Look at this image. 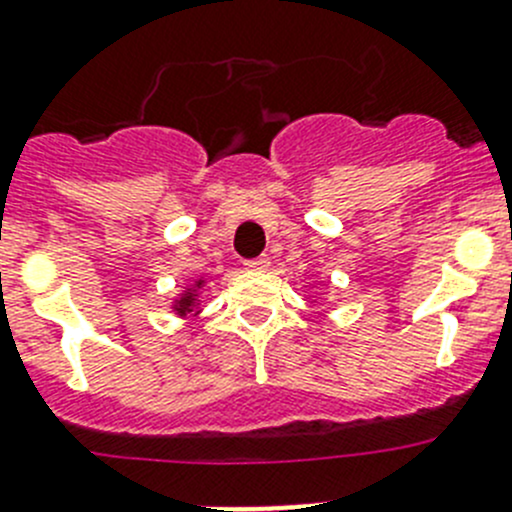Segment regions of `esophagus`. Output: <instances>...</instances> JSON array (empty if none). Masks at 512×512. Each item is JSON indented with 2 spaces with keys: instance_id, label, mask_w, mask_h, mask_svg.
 <instances>
[{
  "instance_id": "obj_1",
  "label": "esophagus",
  "mask_w": 512,
  "mask_h": 512,
  "mask_svg": "<svg viewBox=\"0 0 512 512\" xmlns=\"http://www.w3.org/2000/svg\"><path fill=\"white\" fill-rule=\"evenodd\" d=\"M247 270H267L270 267V257L260 255V257H252V260H245Z\"/></svg>"
}]
</instances>
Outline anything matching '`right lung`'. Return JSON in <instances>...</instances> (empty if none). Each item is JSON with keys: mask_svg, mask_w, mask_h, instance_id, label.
Instances as JSON below:
<instances>
[{"mask_svg": "<svg viewBox=\"0 0 512 512\" xmlns=\"http://www.w3.org/2000/svg\"><path fill=\"white\" fill-rule=\"evenodd\" d=\"M192 300H195V297H192V295H187L185 300L180 302V307H177V310H180L182 315H185V312H190V310H192Z\"/></svg>", "mask_w": 512, "mask_h": 512, "instance_id": "obj_1", "label": "right lung"}]
</instances>
